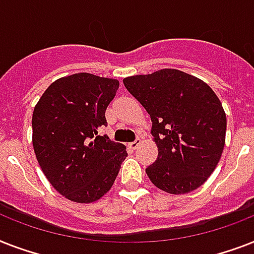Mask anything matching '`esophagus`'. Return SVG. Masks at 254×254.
<instances>
[{"label": "esophagus", "instance_id": "obj_1", "mask_svg": "<svg viewBox=\"0 0 254 254\" xmlns=\"http://www.w3.org/2000/svg\"><path fill=\"white\" fill-rule=\"evenodd\" d=\"M139 145H141V139L137 138V139H135V141H133V142L129 143V147H131V149L134 150V149H137V147H138Z\"/></svg>", "mask_w": 254, "mask_h": 254}]
</instances>
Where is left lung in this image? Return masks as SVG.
I'll return each mask as SVG.
<instances>
[{
	"instance_id": "8db88e82",
	"label": "left lung",
	"mask_w": 254,
	"mask_h": 254,
	"mask_svg": "<svg viewBox=\"0 0 254 254\" xmlns=\"http://www.w3.org/2000/svg\"><path fill=\"white\" fill-rule=\"evenodd\" d=\"M150 115L158 158L146 167L151 183L179 195L204 183L220 161L227 117L208 84L179 69L165 68L124 79Z\"/></svg>"
}]
</instances>
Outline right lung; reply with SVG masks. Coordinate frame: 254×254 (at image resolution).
<instances>
[{"mask_svg":"<svg viewBox=\"0 0 254 254\" xmlns=\"http://www.w3.org/2000/svg\"><path fill=\"white\" fill-rule=\"evenodd\" d=\"M119 80L87 72L61 77L33 112V146L53 187L68 200L92 203L111 190L127 157L123 143L99 135Z\"/></svg>","mask_w":254,"mask_h":254,"instance_id":"1","label":"right lung"}]
</instances>
